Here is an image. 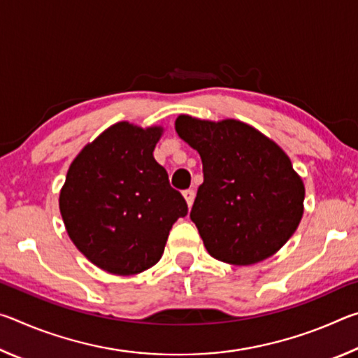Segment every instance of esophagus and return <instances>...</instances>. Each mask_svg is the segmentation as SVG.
<instances>
[{"mask_svg": "<svg viewBox=\"0 0 358 358\" xmlns=\"http://www.w3.org/2000/svg\"><path fill=\"white\" fill-rule=\"evenodd\" d=\"M183 196H185V199H186L187 207H192L194 196H196V192H194V189H186V191H183Z\"/></svg>", "mask_w": 358, "mask_h": 358, "instance_id": "obj_1", "label": "esophagus"}]
</instances>
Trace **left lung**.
Here are the masks:
<instances>
[{"instance_id":"obj_1","label":"left lung","mask_w":358,"mask_h":358,"mask_svg":"<svg viewBox=\"0 0 358 358\" xmlns=\"http://www.w3.org/2000/svg\"><path fill=\"white\" fill-rule=\"evenodd\" d=\"M175 129L202 159L203 183L189 216L210 256L252 265L280 251L299 227L305 201L287 155L237 120L180 115Z\"/></svg>"}]
</instances>
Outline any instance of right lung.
<instances>
[{
	"mask_svg": "<svg viewBox=\"0 0 358 358\" xmlns=\"http://www.w3.org/2000/svg\"><path fill=\"white\" fill-rule=\"evenodd\" d=\"M161 128L117 123L88 143L59 192L66 230L85 257L113 275L157 264L172 226L187 215L153 150Z\"/></svg>",
	"mask_w": 358,
	"mask_h": 358,
	"instance_id": "add662e5",
	"label": "right lung"
}]
</instances>
